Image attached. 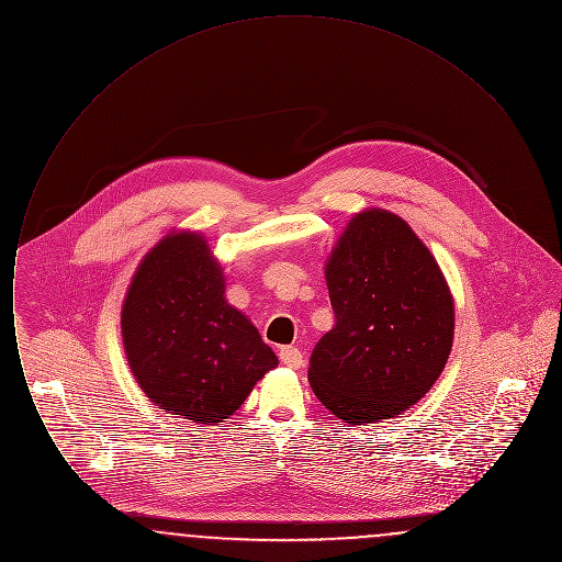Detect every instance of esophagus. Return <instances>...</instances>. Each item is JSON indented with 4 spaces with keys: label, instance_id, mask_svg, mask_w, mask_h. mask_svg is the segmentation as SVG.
<instances>
[{
    "label": "esophagus",
    "instance_id": "1",
    "mask_svg": "<svg viewBox=\"0 0 562 562\" xmlns=\"http://www.w3.org/2000/svg\"><path fill=\"white\" fill-rule=\"evenodd\" d=\"M280 360L282 364H286L289 369H301L303 367V353L293 346H284L280 348Z\"/></svg>",
    "mask_w": 562,
    "mask_h": 562
}]
</instances>
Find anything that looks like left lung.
<instances>
[{"instance_id": "8db88e82", "label": "left lung", "mask_w": 562, "mask_h": 562, "mask_svg": "<svg viewBox=\"0 0 562 562\" xmlns=\"http://www.w3.org/2000/svg\"><path fill=\"white\" fill-rule=\"evenodd\" d=\"M324 278L335 326L310 360L316 398L351 426L398 417L428 394L453 348L442 269L402 216L367 209L349 218Z\"/></svg>"}]
</instances>
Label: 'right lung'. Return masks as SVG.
Instances as JSON below:
<instances>
[{
  "instance_id": "1",
  "label": "right lung",
  "mask_w": 562,
  "mask_h": 562,
  "mask_svg": "<svg viewBox=\"0 0 562 562\" xmlns=\"http://www.w3.org/2000/svg\"><path fill=\"white\" fill-rule=\"evenodd\" d=\"M122 344L138 387L191 424L234 415L278 356L225 299V276L198 232H170L138 263L122 305Z\"/></svg>"
}]
</instances>
